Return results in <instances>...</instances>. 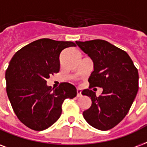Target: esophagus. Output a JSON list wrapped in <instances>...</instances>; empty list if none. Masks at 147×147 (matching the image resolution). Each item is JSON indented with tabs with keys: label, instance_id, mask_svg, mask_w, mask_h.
Instances as JSON below:
<instances>
[{
	"label": "esophagus",
	"instance_id": "esophagus-1",
	"mask_svg": "<svg viewBox=\"0 0 147 147\" xmlns=\"http://www.w3.org/2000/svg\"><path fill=\"white\" fill-rule=\"evenodd\" d=\"M82 96V91L79 88H77V97H81Z\"/></svg>",
	"mask_w": 147,
	"mask_h": 147
}]
</instances>
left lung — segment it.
Instances as JSON below:
<instances>
[{
  "label": "left lung",
  "instance_id": "obj_1",
  "mask_svg": "<svg viewBox=\"0 0 147 147\" xmlns=\"http://www.w3.org/2000/svg\"><path fill=\"white\" fill-rule=\"evenodd\" d=\"M93 61L94 71L88 78L89 88L82 95L91 98L92 106L83 112L86 122L99 130H109L128 113L139 89L138 70L126 51L100 39L76 41ZM102 88L96 96L90 89Z\"/></svg>",
  "mask_w": 147,
  "mask_h": 147
}]
</instances>
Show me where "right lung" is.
<instances>
[{
  "label": "right lung",
  "mask_w": 147,
  "mask_h": 147,
  "mask_svg": "<svg viewBox=\"0 0 147 147\" xmlns=\"http://www.w3.org/2000/svg\"><path fill=\"white\" fill-rule=\"evenodd\" d=\"M76 46L72 41L41 38L23 47L12 57L6 70V91L14 113L28 128H49L61 114L67 98L77 95L76 88L61 82L55 89L47 86V78L59 72L62 50Z\"/></svg>",
  "instance_id": "obj_1"
}]
</instances>
